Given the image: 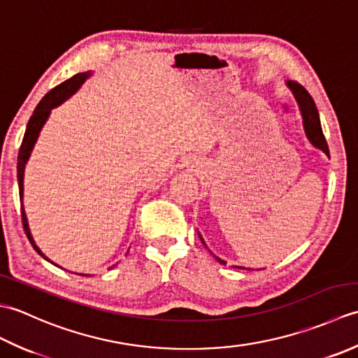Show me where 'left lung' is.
Returning a JSON list of instances; mask_svg holds the SVG:
<instances>
[{
	"mask_svg": "<svg viewBox=\"0 0 358 358\" xmlns=\"http://www.w3.org/2000/svg\"><path fill=\"white\" fill-rule=\"evenodd\" d=\"M286 86L292 90L295 100H296V103H299V108H300L301 117H303V126H305V132H306L308 140L313 143L314 148L323 150L324 154L329 157V148H328V143H326V138H324L323 131H322L320 118H318V110L315 108V103L313 100V96H310L308 90L303 87L301 85H299L296 81H286ZM200 238H201V235H200ZM201 241H203V238H201ZM203 245L206 246V243L203 241ZM209 252H210V250H209ZM212 255H214V254H212ZM214 257H215V260L218 263L226 264V262L222 260V258H218L217 255H214ZM235 268L246 269V268H241V266H235Z\"/></svg>",
	"mask_w": 358,
	"mask_h": 358,
	"instance_id": "left-lung-1",
	"label": "left lung"
}]
</instances>
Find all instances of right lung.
Wrapping results in <instances>:
<instances>
[{"label":"right lung","mask_w":358,"mask_h":358,"mask_svg":"<svg viewBox=\"0 0 358 358\" xmlns=\"http://www.w3.org/2000/svg\"><path fill=\"white\" fill-rule=\"evenodd\" d=\"M90 72H83V73H77L73 75L72 78L66 80L64 83H62V85H58L57 87H53L50 92H48L44 95L43 100L40 101V104L36 106V109L34 110L32 117H30L29 123H27V127H26V134H24V138H22V143H21V148H20V154H18V166H17V172H18V186H20V200H21V218H22V227H24V232L27 235V238L30 241V245L34 246V249L36 250L38 254H40L44 260L50 262L48 257H45L40 248H38L35 245V241L32 238V234H30V229H29V223H27V217H26V212H24V208H22V181H24V167H26V163L27 159L30 157V154H32V149L35 146L36 143V138L38 135H40L41 129L44 126L45 121H48L49 115H50V110L53 108H57V106L62 104L63 101H66L67 98L72 96L77 90L81 87L83 83H85L89 77H90ZM52 263V262H50ZM55 264V263H53ZM115 266V264H113ZM112 266V268H113Z\"/></svg>","instance_id":"add662e5"}]
</instances>
